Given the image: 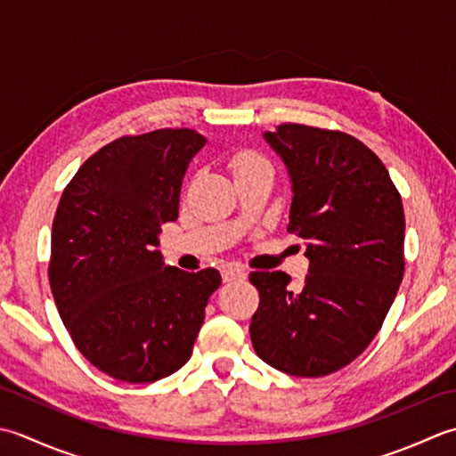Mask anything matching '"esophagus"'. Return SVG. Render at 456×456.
<instances>
[{
	"mask_svg": "<svg viewBox=\"0 0 456 456\" xmlns=\"http://www.w3.org/2000/svg\"><path fill=\"white\" fill-rule=\"evenodd\" d=\"M246 277V269L240 265H230L222 272V280L224 281H236V280H244Z\"/></svg>",
	"mask_w": 456,
	"mask_h": 456,
	"instance_id": "esophagus-1",
	"label": "esophagus"
}]
</instances>
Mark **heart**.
Instances as JSON below:
<instances>
[{
    "label": "heart",
    "instance_id": "1",
    "mask_svg": "<svg viewBox=\"0 0 456 456\" xmlns=\"http://www.w3.org/2000/svg\"><path fill=\"white\" fill-rule=\"evenodd\" d=\"M232 169H234V175L241 173H249V171H269L272 173V167H269L265 157H262L256 151H240L234 155L232 159Z\"/></svg>",
    "mask_w": 456,
    "mask_h": 456
}]
</instances>
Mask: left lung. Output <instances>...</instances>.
I'll return each instance as SVG.
<instances>
[{
	"instance_id": "8db88e82",
	"label": "left lung",
	"mask_w": 456,
	"mask_h": 456,
	"mask_svg": "<svg viewBox=\"0 0 456 456\" xmlns=\"http://www.w3.org/2000/svg\"><path fill=\"white\" fill-rule=\"evenodd\" d=\"M291 179L287 232L306 241L309 273L252 272L259 306L254 350L289 376L319 378L366 350L403 277L402 197L378 155L356 137L281 124L264 134Z\"/></svg>"
}]
</instances>
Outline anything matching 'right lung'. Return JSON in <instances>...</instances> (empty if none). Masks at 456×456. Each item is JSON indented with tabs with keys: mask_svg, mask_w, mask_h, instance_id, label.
Segmentation results:
<instances>
[{
	"mask_svg": "<svg viewBox=\"0 0 456 456\" xmlns=\"http://www.w3.org/2000/svg\"><path fill=\"white\" fill-rule=\"evenodd\" d=\"M207 137L155 129L102 147L64 189L53 220L49 283L92 366L150 384L187 364L222 277L165 265L161 226L179 218L183 176Z\"/></svg>",
	"mask_w": 456,
	"mask_h": 456,
	"instance_id": "right-lung-1",
	"label": "right lung"
}]
</instances>
